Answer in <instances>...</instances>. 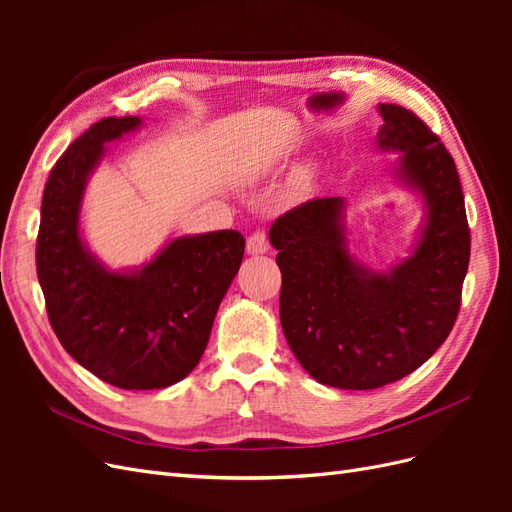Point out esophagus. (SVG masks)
<instances>
[{
	"label": "esophagus",
	"instance_id": "obj_1",
	"mask_svg": "<svg viewBox=\"0 0 512 512\" xmlns=\"http://www.w3.org/2000/svg\"><path fill=\"white\" fill-rule=\"evenodd\" d=\"M267 250H269V239L265 230H256L247 237V254L258 256V254H265Z\"/></svg>",
	"mask_w": 512,
	"mask_h": 512
}]
</instances>
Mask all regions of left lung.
<instances>
[{
	"mask_svg": "<svg viewBox=\"0 0 512 512\" xmlns=\"http://www.w3.org/2000/svg\"><path fill=\"white\" fill-rule=\"evenodd\" d=\"M378 147L399 151L397 177L421 192L427 224L389 273L346 247L344 198H314L269 230L282 271L280 320L309 376L335 389H380L412 374L451 333L470 262V228L451 153L423 119L380 104Z\"/></svg>",
	"mask_w": 512,
	"mask_h": 512,
	"instance_id": "8db88e82",
	"label": "left lung"
}]
</instances>
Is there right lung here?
Masks as SVG:
<instances>
[{
	"mask_svg": "<svg viewBox=\"0 0 512 512\" xmlns=\"http://www.w3.org/2000/svg\"><path fill=\"white\" fill-rule=\"evenodd\" d=\"M138 126V117L100 119L55 162L42 194L36 269L49 322L72 359L117 389L149 391L198 365L245 239L237 230L179 237L130 273L108 271L87 252L79 230L87 177L104 143Z\"/></svg>",
	"mask_w": 512,
	"mask_h": 512,
	"instance_id": "right-lung-1",
	"label": "right lung"
}]
</instances>
